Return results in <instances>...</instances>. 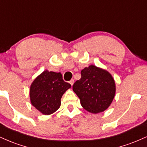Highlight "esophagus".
Masks as SVG:
<instances>
[{"label":"esophagus","instance_id":"esophagus-1","mask_svg":"<svg viewBox=\"0 0 147 147\" xmlns=\"http://www.w3.org/2000/svg\"><path fill=\"white\" fill-rule=\"evenodd\" d=\"M69 83L70 84V85H71V86L73 85V84H74V79H71V80L70 81V82H69Z\"/></svg>","mask_w":147,"mask_h":147}]
</instances>
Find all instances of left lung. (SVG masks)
Listing matches in <instances>:
<instances>
[{"label": "left lung", "mask_w": 147, "mask_h": 147, "mask_svg": "<svg viewBox=\"0 0 147 147\" xmlns=\"http://www.w3.org/2000/svg\"><path fill=\"white\" fill-rule=\"evenodd\" d=\"M72 90L80 99L81 105L91 113L104 112L113 102L116 92L115 82L111 74L94 65L81 71Z\"/></svg>", "instance_id": "8db88e82"}]
</instances>
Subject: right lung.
<instances>
[{
	"instance_id": "add662e5",
	"label": "right lung",
	"mask_w": 147,
	"mask_h": 147,
	"mask_svg": "<svg viewBox=\"0 0 147 147\" xmlns=\"http://www.w3.org/2000/svg\"><path fill=\"white\" fill-rule=\"evenodd\" d=\"M70 88L71 85L63 80L61 72L45 70L30 86V102L42 114L50 115L59 109L62 96Z\"/></svg>"
}]
</instances>
